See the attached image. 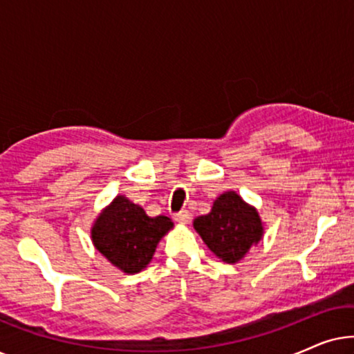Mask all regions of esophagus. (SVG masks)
Listing matches in <instances>:
<instances>
[{"label": "esophagus", "mask_w": 354, "mask_h": 354, "mask_svg": "<svg viewBox=\"0 0 354 354\" xmlns=\"http://www.w3.org/2000/svg\"><path fill=\"white\" fill-rule=\"evenodd\" d=\"M174 219H176L178 224H188L192 217L188 211H180V212H177V214H174Z\"/></svg>", "instance_id": "esophagus-1"}]
</instances>
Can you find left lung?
<instances>
[{
    "mask_svg": "<svg viewBox=\"0 0 354 354\" xmlns=\"http://www.w3.org/2000/svg\"><path fill=\"white\" fill-rule=\"evenodd\" d=\"M205 245L227 264H236L264 235V224L254 206L236 192H224L212 203L211 211L193 221Z\"/></svg>",
    "mask_w": 354,
    "mask_h": 354,
    "instance_id": "1",
    "label": "left lung"
}]
</instances>
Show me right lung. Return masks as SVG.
I'll return each mask as SVG.
<instances>
[{"mask_svg": "<svg viewBox=\"0 0 354 354\" xmlns=\"http://www.w3.org/2000/svg\"><path fill=\"white\" fill-rule=\"evenodd\" d=\"M174 227L167 216L149 217L142 206L118 195L91 225L95 248L124 274H138L151 263L164 235Z\"/></svg>", "mask_w": 354, "mask_h": 354, "instance_id": "obj_1", "label": "right lung"}]
</instances>
